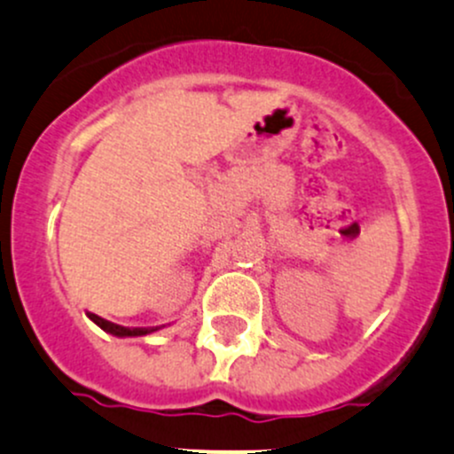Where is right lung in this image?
Instances as JSON below:
<instances>
[{
    "label": "right lung",
    "mask_w": 454,
    "mask_h": 454,
    "mask_svg": "<svg viewBox=\"0 0 454 454\" xmlns=\"http://www.w3.org/2000/svg\"><path fill=\"white\" fill-rule=\"evenodd\" d=\"M90 321L98 323V325L102 327L105 332H109V334H115V336H142V334H149V332L153 330H142V327H136V330H129V327H122V325H115V323L111 321H105V318H100L98 314H89Z\"/></svg>",
    "instance_id": "right-lung-1"
}]
</instances>
